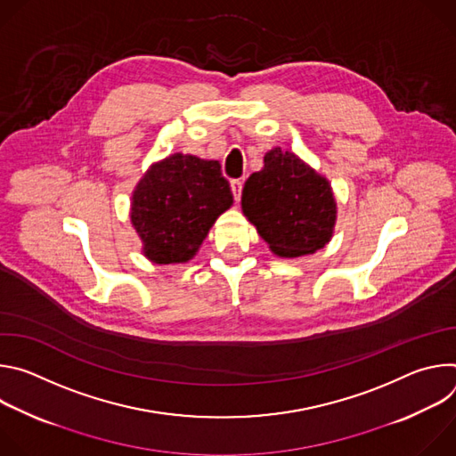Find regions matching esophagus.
<instances>
[{"label":"esophagus","instance_id":"1","mask_svg":"<svg viewBox=\"0 0 456 456\" xmlns=\"http://www.w3.org/2000/svg\"><path fill=\"white\" fill-rule=\"evenodd\" d=\"M241 187H243L241 180H231V191L234 194V200L236 202H240V199H241Z\"/></svg>","mask_w":456,"mask_h":456}]
</instances>
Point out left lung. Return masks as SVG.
<instances>
[{
  "instance_id": "1",
  "label": "left lung",
  "mask_w": 456,
  "mask_h": 456,
  "mask_svg": "<svg viewBox=\"0 0 456 456\" xmlns=\"http://www.w3.org/2000/svg\"><path fill=\"white\" fill-rule=\"evenodd\" d=\"M241 211L281 257L312 254L334 234L338 204L330 182L292 151L274 148L241 192Z\"/></svg>"
}]
</instances>
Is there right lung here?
<instances>
[{"label":"right lung","instance_id":"right-lung-1","mask_svg":"<svg viewBox=\"0 0 456 456\" xmlns=\"http://www.w3.org/2000/svg\"><path fill=\"white\" fill-rule=\"evenodd\" d=\"M232 206L218 160L175 153L153 164L132 197V224L153 264H185Z\"/></svg>","mask_w":456,"mask_h":456}]
</instances>
